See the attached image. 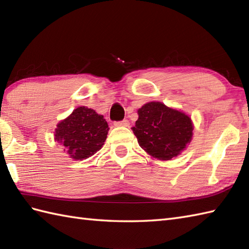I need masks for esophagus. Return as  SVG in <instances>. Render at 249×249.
Listing matches in <instances>:
<instances>
[{
  "mask_svg": "<svg viewBox=\"0 0 249 249\" xmlns=\"http://www.w3.org/2000/svg\"><path fill=\"white\" fill-rule=\"evenodd\" d=\"M114 125H115V126H125V127H127V126H129V121L124 119L123 121L114 122Z\"/></svg>",
  "mask_w": 249,
  "mask_h": 249,
  "instance_id": "1",
  "label": "esophagus"
}]
</instances>
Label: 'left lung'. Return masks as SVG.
I'll return each mask as SVG.
<instances>
[{
    "instance_id": "left-lung-1",
    "label": "left lung",
    "mask_w": 249,
    "mask_h": 249,
    "mask_svg": "<svg viewBox=\"0 0 249 249\" xmlns=\"http://www.w3.org/2000/svg\"><path fill=\"white\" fill-rule=\"evenodd\" d=\"M138 114L133 131L139 145L153 157L171 160L192 140V120L185 113L152 102L142 106Z\"/></svg>"
}]
</instances>
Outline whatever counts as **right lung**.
Returning a JSON list of instances; mask_svg holds the SVG:
<instances>
[{"label": "right lung", "instance_id": "obj_1", "mask_svg": "<svg viewBox=\"0 0 249 249\" xmlns=\"http://www.w3.org/2000/svg\"><path fill=\"white\" fill-rule=\"evenodd\" d=\"M108 123L93 109L78 107L59 123L55 140L66 146L75 160H86L102 149L108 134Z\"/></svg>", "mask_w": 249, "mask_h": 249}]
</instances>
